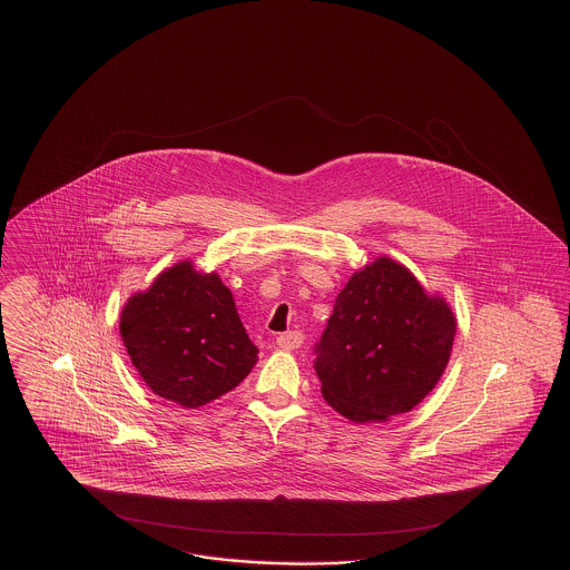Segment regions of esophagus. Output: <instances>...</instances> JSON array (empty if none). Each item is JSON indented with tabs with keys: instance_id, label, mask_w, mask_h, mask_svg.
<instances>
[{
	"instance_id": "obj_1",
	"label": "esophagus",
	"mask_w": 570,
	"mask_h": 570,
	"mask_svg": "<svg viewBox=\"0 0 570 570\" xmlns=\"http://www.w3.org/2000/svg\"><path fill=\"white\" fill-rule=\"evenodd\" d=\"M303 340H305V335L301 331H288L277 337V346L282 351H297L298 346L303 344Z\"/></svg>"
}]
</instances>
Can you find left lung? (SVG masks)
I'll return each instance as SVG.
<instances>
[{
    "label": "left lung",
    "mask_w": 570,
    "mask_h": 570,
    "mask_svg": "<svg viewBox=\"0 0 570 570\" xmlns=\"http://www.w3.org/2000/svg\"><path fill=\"white\" fill-rule=\"evenodd\" d=\"M455 316L404 265L382 256L335 298L314 370L326 404L353 423H379L416 406L453 351Z\"/></svg>",
    "instance_id": "1"
}]
</instances>
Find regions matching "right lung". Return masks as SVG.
<instances>
[{
  "instance_id": "obj_1",
  "label": "right lung",
  "mask_w": 570,
  "mask_h": 570,
  "mask_svg": "<svg viewBox=\"0 0 570 570\" xmlns=\"http://www.w3.org/2000/svg\"><path fill=\"white\" fill-rule=\"evenodd\" d=\"M119 333L145 384L184 407L233 391L258 361L230 291L217 273H198L190 261L128 298Z\"/></svg>"
}]
</instances>
